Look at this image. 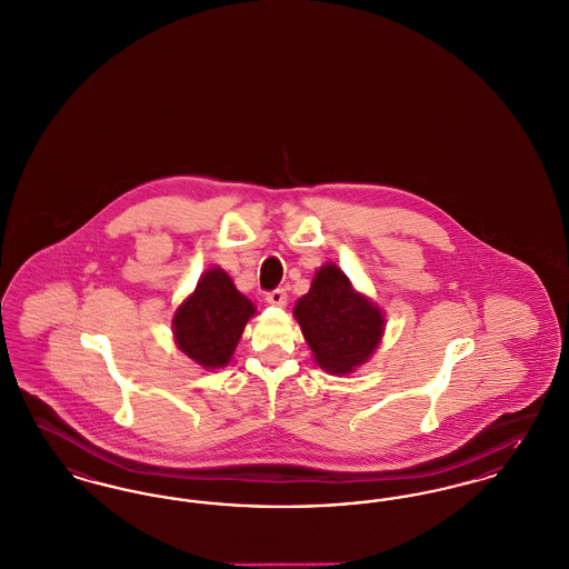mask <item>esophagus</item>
I'll use <instances>...</instances> for the list:
<instances>
[{
	"instance_id": "esophagus-1",
	"label": "esophagus",
	"mask_w": 569,
	"mask_h": 569,
	"mask_svg": "<svg viewBox=\"0 0 569 569\" xmlns=\"http://www.w3.org/2000/svg\"><path fill=\"white\" fill-rule=\"evenodd\" d=\"M267 302L274 305V307H283L288 302V295H286L283 288H277V290H272V292L267 295Z\"/></svg>"
}]
</instances>
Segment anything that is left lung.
<instances>
[{"instance_id":"obj_1","label":"left lung","mask_w":569,"mask_h":569,"mask_svg":"<svg viewBox=\"0 0 569 569\" xmlns=\"http://www.w3.org/2000/svg\"><path fill=\"white\" fill-rule=\"evenodd\" d=\"M292 313L316 365L332 376H348L369 362L386 330L383 311L335 262L316 271Z\"/></svg>"}]
</instances>
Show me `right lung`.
<instances>
[{
  "label": "right lung",
  "instance_id": "1",
  "mask_svg": "<svg viewBox=\"0 0 569 569\" xmlns=\"http://www.w3.org/2000/svg\"><path fill=\"white\" fill-rule=\"evenodd\" d=\"M256 305L241 295L230 274L213 267L172 316V337L181 352L204 371L223 369L237 350Z\"/></svg>",
  "mask_w": 569,
  "mask_h": 569
}]
</instances>
